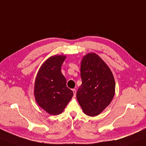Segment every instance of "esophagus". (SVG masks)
I'll list each match as a JSON object with an SVG mask.
<instances>
[{
    "instance_id": "34e87169",
    "label": "esophagus",
    "mask_w": 146,
    "mask_h": 146,
    "mask_svg": "<svg viewBox=\"0 0 146 146\" xmlns=\"http://www.w3.org/2000/svg\"><path fill=\"white\" fill-rule=\"evenodd\" d=\"M72 91H73V94H74V97H75L76 96V89H73Z\"/></svg>"
}]
</instances>
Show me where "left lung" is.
Returning a JSON list of instances; mask_svg holds the SVG:
<instances>
[{"label":"left lung","instance_id":"left-lung-1","mask_svg":"<svg viewBox=\"0 0 146 146\" xmlns=\"http://www.w3.org/2000/svg\"><path fill=\"white\" fill-rule=\"evenodd\" d=\"M80 72L82 84L76 93L77 100L84 114L96 116L114 98L116 84L113 73L95 53L83 57Z\"/></svg>","mask_w":146,"mask_h":146}]
</instances>
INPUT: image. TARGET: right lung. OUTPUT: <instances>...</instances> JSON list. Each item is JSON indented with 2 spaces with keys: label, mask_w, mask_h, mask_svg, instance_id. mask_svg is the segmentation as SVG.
<instances>
[{
  "label": "right lung",
  "mask_w": 146,
  "mask_h": 146,
  "mask_svg": "<svg viewBox=\"0 0 146 146\" xmlns=\"http://www.w3.org/2000/svg\"><path fill=\"white\" fill-rule=\"evenodd\" d=\"M66 57L55 55L48 58L40 68L35 78L36 102L51 115L62 113L73 96V91L66 86V78L61 72Z\"/></svg>",
  "instance_id": "right-lung-1"
}]
</instances>
